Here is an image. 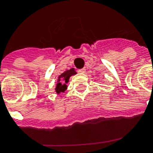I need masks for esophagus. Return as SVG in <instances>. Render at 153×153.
Listing matches in <instances>:
<instances>
[{
    "label": "esophagus",
    "instance_id": "obj_1",
    "mask_svg": "<svg viewBox=\"0 0 153 153\" xmlns=\"http://www.w3.org/2000/svg\"><path fill=\"white\" fill-rule=\"evenodd\" d=\"M78 72L80 73H85V68H81V69H79Z\"/></svg>",
    "mask_w": 153,
    "mask_h": 153
}]
</instances>
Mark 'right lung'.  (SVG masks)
Masks as SVG:
<instances>
[{"mask_svg": "<svg viewBox=\"0 0 153 153\" xmlns=\"http://www.w3.org/2000/svg\"><path fill=\"white\" fill-rule=\"evenodd\" d=\"M76 74L75 68H70L69 70H66L63 73H61L56 80V88H54L55 92L57 94H60V93H64L66 89H67V83L69 81V78L72 76Z\"/></svg>", "mask_w": 153, "mask_h": 153, "instance_id": "add662e5", "label": "right lung"}]
</instances>
